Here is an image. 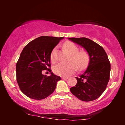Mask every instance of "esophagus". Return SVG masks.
Here are the masks:
<instances>
[{"instance_id": "34e87169", "label": "esophagus", "mask_w": 125, "mask_h": 125, "mask_svg": "<svg viewBox=\"0 0 125 125\" xmlns=\"http://www.w3.org/2000/svg\"><path fill=\"white\" fill-rule=\"evenodd\" d=\"M61 78H62V79H63V80H67L68 78V77L62 76V77H61Z\"/></svg>"}]
</instances>
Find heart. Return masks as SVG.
<instances>
[{
    "mask_svg": "<svg viewBox=\"0 0 125 125\" xmlns=\"http://www.w3.org/2000/svg\"><path fill=\"white\" fill-rule=\"evenodd\" d=\"M64 47L71 54L69 61L72 62H60L55 65L53 68V71L56 74L68 76L74 73L77 70V68L78 70H83L86 67L89 61V57L86 52H78V48L71 42H65ZM57 60V47H55L51 52V60L54 63Z\"/></svg>",
    "mask_w": 125,
    "mask_h": 125,
    "instance_id": "heart-1",
    "label": "heart"
}]
</instances>
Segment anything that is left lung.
I'll list each match as a JSON object with an SVG mask.
<instances>
[{
    "label": "left lung",
    "instance_id": "obj_1",
    "mask_svg": "<svg viewBox=\"0 0 125 125\" xmlns=\"http://www.w3.org/2000/svg\"><path fill=\"white\" fill-rule=\"evenodd\" d=\"M72 42L81 46L88 52L89 62L87 69L79 77L71 93L83 101L96 100L104 93L110 78V63L103 48L86 37H70Z\"/></svg>",
    "mask_w": 125,
    "mask_h": 125
}]
</instances>
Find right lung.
<instances>
[{
    "instance_id": "add662e5",
    "label": "right lung",
    "mask_w": 125,
    "mask_h": 125,
    "mask_svg": "<svg viewBox=\"0 0 125 125\" xmlns=\"http://www.w3.org/2000/svg\"><path fill=\"white\" fill-rule=\"evenodd\" d=\"M64 37L40 36L29 42L22 51L16 63L17 82L21 91L29 98L42 100L55 90L60 76L51 72V54ZM42 70L50 72L49 76Z\"/></svg>"
}]
</instances>
